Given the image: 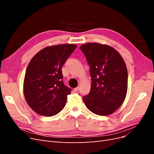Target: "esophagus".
Returning <instances> with one entry per match:
<instances>
[{
	"label": "esophagus",
	"instance_id": "1",
	"mask_svg": "<svg viewBox=\"0 0 154 154\" xmlns=\"http://www.w3.org/2000/svg\"><path fill=\"white\" fill-rule=\"evenodd\" d=\"M79 89H80V87H76V88H74V91L77 92V91H79Z\"/></svg>",
	"mask_w": 154,
	"mask_h": 154
}]
</instances>
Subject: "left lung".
I'll list each match as a JSON object with an SVG mask.
<instances>
[{
    "label": "left lung",
    "mask_w": 154,
    "mask_h": 154,
    "mask_svg": "<svg viewBox=\"0 0 154 154\" xmlns=\"http://www.w3.org/2000/svg\"><path fill=\"white\" fill-rule=\"evenodd\" d=\"M90 66L92 84L83 97L87 109L95 114L107 116L122 105L128 87V72L123 58L109 45L87 43L80 47Z\"/></svg>",
    "instance_id": "obj_1"
}]
</instances>
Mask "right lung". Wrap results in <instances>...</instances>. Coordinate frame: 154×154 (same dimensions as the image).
Returning a JSON list of instances; mask_svg holds the SVG:
<instances>
[{"instance_id": "add662e5", "label": "right lung", "mask_w": 154, "mask_h": 154, "mask_svg": "<svg viewBox=\"0 0 154 154\" xmlns=\"http://www.w3.org/2000/svg\"><path fill=\"white\" fill-rule=\"evenodd\" d=\"M76 48L74 44L49 46L31 60L23 91L27 104L37 114L53 116L66 106L71 89L62 81V68Z\"/></svg>"}]
</instances>
